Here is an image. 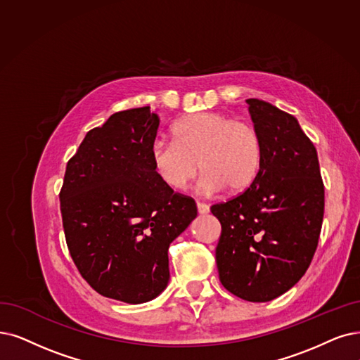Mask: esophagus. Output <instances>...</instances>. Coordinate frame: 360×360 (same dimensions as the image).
I'll return each instance as SVG.
<instances>
[{
	"label": "esophagus",
	"mask_w": 360,
	"mask_h": 360,
	"mask_svg": "<svg viewBox=\"0 0 360 360\" xmlns=\"http://www.w3.org/2000/svg\"><path fill=\"white\" fill-rule=\"evenodd\" d=\"M196 207H198V212L199 214H208L210 212V205H207L204 202H198Z\"/></svg>",
	"instance_id": "34e87169"
}]
</instances>
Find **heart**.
<instances>
[{
    "instance_id": "1",
    "label": "heart",
    "mask_w": 360,
    "mask_h": 360,
    "mask_svg": "<svg viewBox=\"0 0 360 360\" xmlns=\"http://www.w3.org/2000/svg\"><path fill=\"white\" fill-rule=\"evenodd\" d=\"M172 136L174 140L153 141L150 160L156 176L174 191L188 188L202 167V191L214 193L226 188L236 193L247 189L260 169L262 136L245 120L198 112L177 121Z\"/></svg>"
}]
</instances>
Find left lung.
<instances>
[{
  "label": "left lung",
  "mask_w": 360,
  "mask_h": 360,
  "mask_svg": "<svg viewBox=\"0 0 360 360\" xmlns=\"http://www.w3.org/2000/svg\"><path fill=\"white\" fill-rule=\"evenodd\" d=\"M262 136V165L250 188L211 212L221 224L215 248L220 282L233 295L264 303L303 278L318 248L325 189L318 152L298 121L248 98Z\"/></svg>",
  "instance_id": "1"
}]
</instances>
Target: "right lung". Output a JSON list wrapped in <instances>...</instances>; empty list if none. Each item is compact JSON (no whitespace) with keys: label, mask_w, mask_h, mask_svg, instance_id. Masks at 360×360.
Returning a JSON list of instances; mask_svg holds the SVG:
<instances>
[{"label":"right lung","mask_w":360,"mask_h":360,"mask_svg":"<svg viewBox=\"0 0 360 360\" xmlns=\"http://www.w3.org/2000/svg\"><path fill=\"white\" fill-rule=\"evenodd\" d=\"M160 118L149 106L110 115L70 158L60 191L65 238L100 295L140 304L168 285V248L198 215L153 171Z\"/></svg>","instance_id":"add662e5"}]
</instances>
